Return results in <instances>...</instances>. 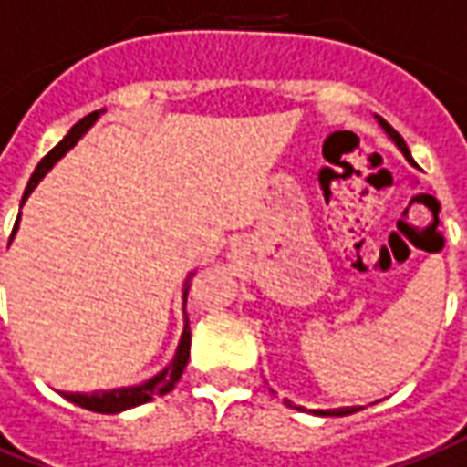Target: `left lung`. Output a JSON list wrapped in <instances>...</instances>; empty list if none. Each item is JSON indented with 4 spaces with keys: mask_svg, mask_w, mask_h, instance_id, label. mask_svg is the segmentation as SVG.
Instances as JSON below:
<instances>
[{
    "mask_svg": "<svg viewBox=\"0 0 467 467\" xmlns=\"http://www.w3.org/2000/svg\"><path fill=\"white\" fill-rule=\"evenodd\" d=\"M377 120H379L381 129L387 131V136H389V139H392V141L397 143V149L402 151L404 159H407L410 164H415V161H412V154H410V149H407V143H404L402 136L394 131L392 126H389V123H387V120H384V119H377ZM296 410H303V407H296ZM357 410H358V407H341V410H318L316 415H338V417H344V415H351V412H357Z\"/></svg>",
    "mask_w": 467,
    "mask_h": 467,
    "instance_id": "8db88e82",
    "label": "left lung"
}]
</instances>
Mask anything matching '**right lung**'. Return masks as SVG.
<instances>
[{
  "instance_id": "obj_1",
  "label": "right lung",
  "mask_w": 467,
  "mask_h": 467,
  "mask_svg": "<svg viewBox=\"0 0 467 467\" xmlns=\"http://www.w3.org/2000/svg\"><path fill=\"white\" fill-rule=\"evenodd\" d=\"M103 110H96V113H88L86 119H80L75 123L73 129L67 131L63 141L57 143L55 149H52L50 154L42 159L37 169H35V174L29 177L27 189H25V194H22V204L27 202V197L32 194V189L40 184V179L50 171L55 161H60L70 149H73L78 139L83 136V133L96 123V119L100 116ZM17 223H15V230L9 234V243H12V237L17 233ZM187 293L189 288H184V303H187ZM187 313V311H184ZM189 347H192V331H189V318L184 316V331H182V338H179V347L174 351V358L169 361V367L164 371H159L156 377H151L149 381H143V384H136V387H123V389H110V392H93V394H80V392H60L67 400V402L78 404V407H83V410H90V412H100V415H116V412H123V410H131V407H139L143 402H151L156 394H166L174 389V384L182 377V371L187 367L189 361Z\"/></svg>"
}]
</instances>
